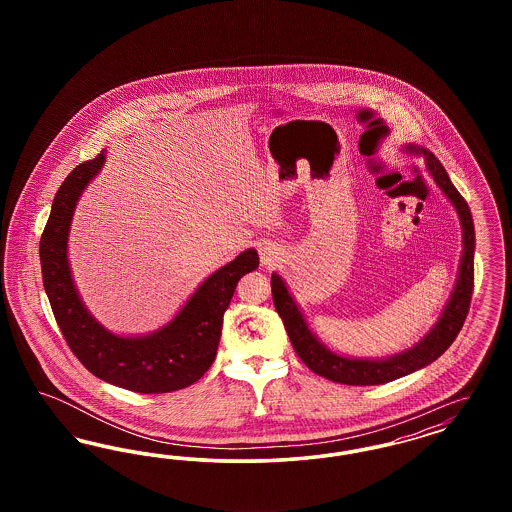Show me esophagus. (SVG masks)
<instances>
[{"mask_svg": "<svg viewBox=\"0 0 512 512\" xmlns=\"http://www.w3.org/2000/svg\"><path fill=\"white\" fill-rule=\"evenodd\" d=\"M259 255H261V261H263L265 265H272V263H276V261L282 257V247L278 244H274V242L263 240V242L259 244Z\"/></svg>", "mask_w": 512, "mask_h": 512, "instance_id": "34e87169", "label": "esophagus"}]
</instances>
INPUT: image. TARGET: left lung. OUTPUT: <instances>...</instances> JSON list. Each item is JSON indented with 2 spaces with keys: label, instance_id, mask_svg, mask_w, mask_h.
<instances>
[{
  "label": "left lung",
  "instance_id": "1",
  "mask_svg": "<svg viewBox=\"0 0 512 512\" xmlns=\"http://www.w3.org/2000/svg\"><path fill=\"white\" fill-rule=\"evenodd\" d=\"M401 151L424 159L426 171L436 182L441 194L447 197V201L457 211L461 230H463V251H461L457 280L436 324L430 328V332L422 340L416 341L413 347L405 351L393 353L390 357L374 359V357H347L326 347L309 326L307 317L299 307V303L295 301L286 280L278 272H272L270 286H272L274 307L286 326V332L290 336L295 353L313 372L332 382L349 384V386H378V384L403 378L407 374H413L416 370L434 363L447 351V347L461 332L464 318L468 315L470 297L474 288V249H476L474 222H472L470 209L434 153H430L426 147L418 144H403Z\"/></svg>",
  "mask_w": 512,
  "mask_h": 512
}]
</instances>
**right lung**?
I'll list each match as a JSON object with an SVG mask.
<instances>
[{
  "label": "right lung",
  "instance_id": "obj_1",
  "mask_svg": "<svg viewBox=\"0 0 512 512\" xmlns=\"http://www.w3.org/2000/svg\"><path fill=\"white\" fill-rule=\"evenodd\" d=\"M107 159L78 165L61 184L51 203L40 240L44 290L55 320L78 361L107 384L138 393H169L199 380L213 365L219 349L222 317L240 278L259 267L253 247L211 272L176 315L147 334H115L84 305L69 263V236L74 211L84 190Z\"/></svg>",
  "mask_w": 512,
  "mask_h": 512
}]
</instances>
